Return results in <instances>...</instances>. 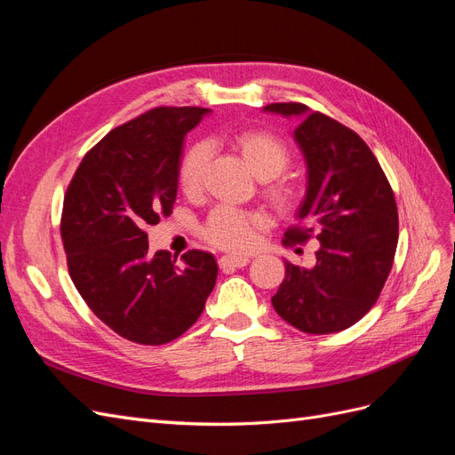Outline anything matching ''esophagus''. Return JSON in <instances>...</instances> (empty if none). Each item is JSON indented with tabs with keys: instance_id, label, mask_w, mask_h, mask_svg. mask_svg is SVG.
<instances>
[{
	"instance_id": "1",
	"label": "esophagus",
	"mask_w": 455,
	"mask_h": 455,
	"mask_svg": "<svg viewBox=\"0 0 455 455\" xmlns=\"http://www.w3.org/2000/svg\"><path fill=\"white\" fill-rule=\"evenodd\" d=\"M249 258L246 256H222L218 259V266H220V269H224V271H231V269H237V267H244L246 264H249Z\"/></svg>"
}]
</instances>
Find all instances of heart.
I'll list each match as a JSON object with an SVG mask.
<instances>
[{"mask_svg":"<svg viewBox=\"0 0 455 455\" xmlns=\"http://www.w3.org/2000/svg\"><path fill=\"white\" fill-rule=\"evenodd\" d=\"M233 149L249 164L251 171L264 180L266 201L279 214H291L298 209L304 197V188L294 176L284 174L292 163V148L277 132L267 129H241L229 136ZM209 148L203 142L191 144L178 167V186L188 197H196L203 191ZM264 226V216L252 211H239L231 206H216L206 216L199 229L204 243L222 251H246L254 243L256 229Z\"/></svg>","mask_w":455,"mask_h":455,"instance_id":"obj_1","label":"heart"}]
</instances>
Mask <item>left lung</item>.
Here are the masks:
<instances>
[{
	"label": "left lung",
	"instance_id": "obj_1",
	"mask_svg": "<svg viewBox=\"0 0 455 455\" xmlns=\"http://www.w3.org/2000/svg\"><path fill=\"white\" fill-rule=\"evenodd\" d=\"M267 112L299 116L296 140L307 161V196L283 244L321 241L316 264L286 273L271 304L306 334H332L359 323L387 281L398 243L393 188L376 156L353 129L299 102Z\"/></svg>",
	"mask_w": 455,
	"mask_h": 455
}]
</instances>
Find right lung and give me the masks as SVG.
I'll list each match as a JSON object with an SVG mask.
<instances>
[{
	"label": "right lung",
	"mask_w": 455,
	"mask_h": 455,
	"mask_svg": "<svg viewBox=\"0 0 455 455\" xmlns=\"http://www.w3.org/2000/svg\"><path fill=\"white\" fill-rule=\"evenodd\" d=\"M209 112L159 106L109 131L64 194L60 237L81 298L116 334L163 346L194 324L216 284L211 252L149 254V226L171 216L184 136Z\"/></svg>",
	"instance_id": "add662e5"
}]
</instances>
